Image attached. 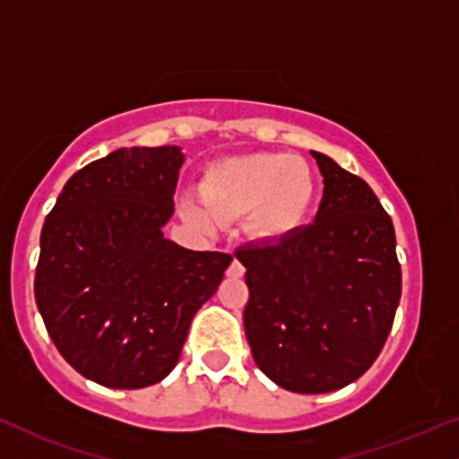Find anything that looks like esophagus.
I'll return each mask as SVG.
<instances>
[{
  "mask_svg": "<svg viewBox=\"0 0 459 459\" xmlns=\"http://www.w3.org/2000/svg\"><path fill=\"white\" fill-rule=\"evenodd\" d=\"M244 265L239 264L238 259H233V264L229 265V270H226V274L230 276V279H241V276H244Z\"/></svg>",
  "mask_w": 459,
  "mask_h": 459,
  "instance_id": "1",
  "label": "esophagus"
}]
</instances>
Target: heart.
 <instances>
[{"mask_svg":"<svg viewBox=\"0 0 459 459\" xmlns=\"http://www.w3.org/2000/svg\"><path fill=\"white\" fill-rule=\"evenodd\" d=\"M314 194V174L305 160L283 152H246L211 163L198 183L200 200L185 198L183 211L203 229L244 213L250 238L274 241L305 224Z\"/></svg>","mask_w":459,"mask_h":459,"instance_id":"obj_1","label":"heart"}]
</instances>
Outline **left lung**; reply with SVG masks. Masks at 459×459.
Returning a JSON list of instances; mask_svg holds the SVG:
<instances>
[{
    "instance_id": "8db88e82",
    "label": "left lung",
    "mask_w": 459,
    "mask_h": 459,
    "mask_svg": "<svg viewBox=\"0 0 459 459\" xmlns=\"http://www.w3.org/2000/svg\"><path fill=\"white\" fill-rule=\"evenodd\" d=\"M322 183L311 224L235 253L250 290L244 329L276 385L322 394L352 384L384 349L401 300L390 215L359 176L311 152Z\"/></svg>"
}]
</instances>
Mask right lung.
I'll use <instances>...</instances> for the list:
<instances>
[{
  "instance_id": "obj_1",
  "label": "right lung",
  "mask_w": 459,
  "mask_h": 459,
  "mask_svg": "<svg viewBox=\"0 0 459 459\" xmlns=\"http://www.w3.org/2000/svg\"><path fill=\"white\" fill-rule=\"evenodd\" d=\"M183 163L178 145L119 148L78 169L45 218L34 299L60 355L100 385L165 379L233 261L163 235Z\"/></svg>"
}]
</instances>
